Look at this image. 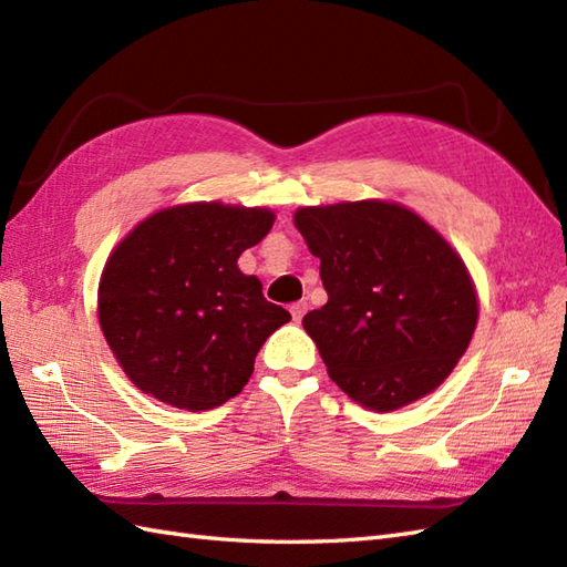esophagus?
<instances>
[{
    "label": "esophagus",
    "mask_w": 567,
    "mask_h": 567,
    "mask_svg": "<svg viewBox=\"0 0 567 567\" xmlns=\"http://www.w3.org/2000/svg\"><path fill=\"white\" fill-rule=\"evenodd\" d=\"M289 313H292V319L299 323L301 319H305V313H307V301H295V305L289 307Z\"/></svg>",
    "instance_id": "obj_1"
}]
</instances>
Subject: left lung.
<instances>
[{
    "label": "left lung",
    "instance_id": "obj_1",
    "mask_svg": "<svg viewBox=\"0 0 567 567\" xmlns=\"http://www.w3.org/2000/svg\"><path fill=\"white\" fill-rule=\"evenodd\" d=\"M295 224L328 295L301 326L336 384L379 413L437 389L478 321L454 248L411 209L379 200L301 207Z\"/></svg>",
    "mask_w": 567,
    "mask_h": 567
}]
</instances>
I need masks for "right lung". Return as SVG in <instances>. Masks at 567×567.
Returning a JSON list of instances; mask_svg holds the SVG:
<instances>
[{"instance_id":"right-lung-1","label":"right lung","mask_w":567,"mask_h":567,"mask_svg":"<svg viewBox=\"0 0 567 567\" xmlns=\"http://www.w3.org/2000/svg\"><path fill=\"white\" fill-rule=\"evenodd\" d=\"M262 207L195 203L130 231L99 287L103 336L137 389L186 411L239 393L260 346L292 316L236 260L272 227Z\"/></svg>"}]
</instances>
